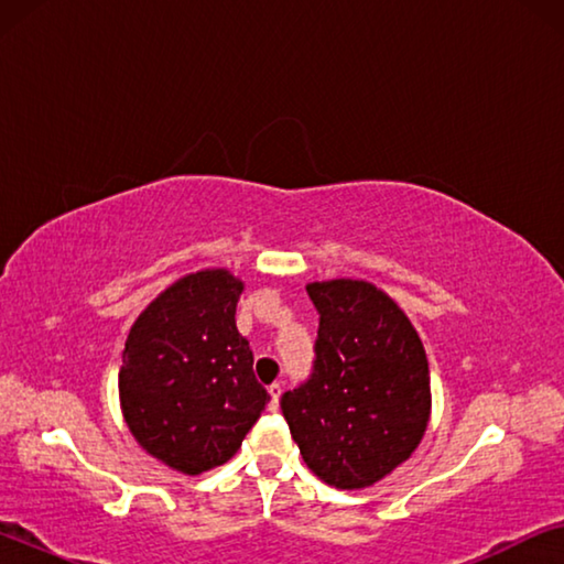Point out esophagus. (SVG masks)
Masks as SVG:
<instances>
[{
	"label": "esophagus",
	"mask_w": 564,
	"mask_h": 564,
	"mask_svg": "<svg viewBox=\"0 0 564 564\" xmlns=\"http://www.w3.org/2000/svg\"><path fill=\"white\" fill-rule=\"evenodd\" d=\"M269 393H271V410H279V400H281V393H283L281 383L269 386Z\"/></svg>",
	"instance_id": "obj_1"
}]
</instances>
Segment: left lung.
Segmentation results:
<instances>
[{
	"mask_svg": "<svg viewBox=\"0 0 564 564\" xmlns=\"http://www.w3.org/2000/svg\"><path fill=\"white\" fill-rule=\"evenodd\" d=\"M318 311L313 373L281 398L305 465L360 490L405 463L431 417V370L417 330L368 281L305 285Z\"/></svg>",
	"mask_w": 564,
	"mask_h": 564,
	"instance_id": "obj_1",
	"label": "left lung"
}]
</instances>
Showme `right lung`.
Listing matches in <instances>:
<instances>
[{"instance_id": "right-lung-1", "label": "right lung", "mask_w": 564, "mask_h": 564, "mask_svg": "<svg viewBox=\"0 0 564 564\" xmlns=\"http://www.w3.org/2000/svg\"><path fill=\"white\" fill-rule=\"evenodd\" d=\"M241 291L226 269L188 273L147 305L123 348V420L149 455L184 475L231 460L271 400L236 328Z\"/></svg>"}]
</instances>
